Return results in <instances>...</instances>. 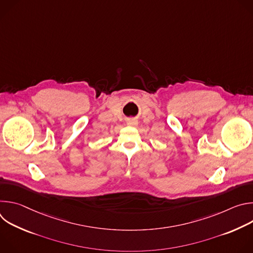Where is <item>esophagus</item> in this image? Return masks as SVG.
Segmentation results:
<instances>
[{
  "instance_id": "1",
  "label": "esophagus",
  "mask_w": 253,
  "mask_h": 253,
  "mask_svg": "<svg viewBox=\"0 0 253 253\" xmlns=\"http://www.w3.org/2000/svg\"><path fill=\"white\" fill-rule=\"evenodd\" d=\"M127 125L128 126H137L138 125V121L136 119H129L127 121Z\"/></svg>"
}]
</instances>
